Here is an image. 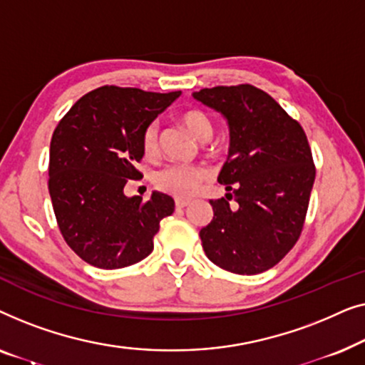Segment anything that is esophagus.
<instances>
[{
    "label": "esophagus",
    "instance_id": "esophagus-1",
    "mask_svg": "<svg viewBox=\"0 0 365 365\" xmlns=\"http://www.w3.org/2000/svg\"><path fill=\"white\" fill-rule=\"evenodd\" d=\"M187 204H189L187 199H176V207H178V209H182V207H186Z\"/></svg>",
    "mask_w": 365,
    "mask_h": 365
}]
</instances>
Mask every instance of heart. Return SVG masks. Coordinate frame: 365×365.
I'll use <instances>...</instances> for the list:
<instances>
[{
    "mask_svg": "<svg viewBox=\"0 0 365 365\" xmlns=\"http://www.w3.org/2000/svg\"><path fill=\"white\" fill-rule=\"evenodd\" d=\"M181 123L194 138L206 143L212 136V123L206 114L199 109H189L181 116ZM143 149L148 156H153L158 149V124L153 123L143 134ZM209 176L207 169L202 166H184V164H173L161 169L154 178L156 186L164 192L178 197H189L197 191L199 186Z\"/></svg>",
    "mask_w": 365,
    "mask_h": 365,
    "instance_id": "1",
    "label": "heart"
}]
</instances>
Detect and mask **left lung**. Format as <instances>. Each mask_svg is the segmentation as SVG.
<instances>
[{
    "mask_svg": "<svg viewBox=\"0 0 365 365\" xmlns=\"http://www.w3.org/2000/svg\"><path fill=\"white\" fill-rule=\"evenodd\" d=\"M192 98L221 113L229 128V156L217 178L227 192L209 201L214 217L199 232L204 252L229 272L267 271L294 247L306 219L316 179L306 133L251 84L206 88Z\"/></svg>",
    "mask_w": 365,
    "mask_h": 365,
    "instance_id": "obj_1",
    "label": "left lung"
}]
</instances>
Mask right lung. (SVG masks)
<instances>
[{
    "label": "right lung",
    "mask_w": 365,
    "mask_h": 365,
    "mask_svg": "<svg viewBox=\"0 0 365 365\" xmlns=\"http://www.w3.org/2000/svg\"><path fill=\"white\" fill-rule=\"evenodd\" d=\"M181 96L138 88L103 86L73 104L49 146V196L64 241L99 269L133 266L153 252L174 199L154 191L144 202L128 197V179L144 156L146 128Z\"/></svg>",
    "instance_id": "add662e5"
}]
</instances>
